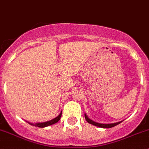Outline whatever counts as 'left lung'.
<instances>
[{
  "label": "left lung",
  "mask_w": 149,
  "mask_h": 149,
  "mask_svg": "<svg viewBox=\"0 0 149 149\" xmlns=\"http://www.w3.org/2000/svg\"><path fill=\"white\" fill-rule=\"evenodd\" d=\"M85 119H86V120L88 122V123H90V124H92V125H94L98 126V127H104V128H110V127H114V126L120 124V123H121V122H119V123H112V124H101V123H95V122H94V121L91 120H90L89 118L86 116V115H85Z\"/></svg>",
  "instance_id": "left-lung-1"
}]
</instances>
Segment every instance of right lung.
Returning <instances> with one entry per match:
<instances>
[{"instance_id":"obj_1","label":"right lung","mask_w":149,"mask_h":149,"mask_svg":"<svg viewBox=\"0 0 149 149\" xmlns=\"http://www.w3.org/2000/svg\"><path fill=\"white\" fill-rule=\"evenodd\" d=\"M61 115H62V112H61V113H60V115H58V116L57 117V118H55V119L52 120H49V121H47V122H45V123H35V124H32V125H34V126H36V127H47V126L51 125H53V124H55V123H58V122L60 120V119H61Z\"/></svg>"}]
</instances>
